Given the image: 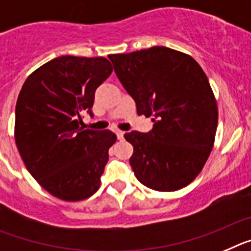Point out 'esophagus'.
<instances>
[{"instance_id": "1", "label": "esophagus", "mask_w": 251, "mask_h": 251, "mask_svg": "<svg viewBox=\"0 0 251 251\" xmlns=\"http://www.w3.org/2000/svg\"><path fill=\"white\" fill-rule=\"evenodd\" d=\"M124 134H125V132H124V131H121V130H117V131H116L117 139H119V140L124 139Z\"/></svg>"}]
</instances>
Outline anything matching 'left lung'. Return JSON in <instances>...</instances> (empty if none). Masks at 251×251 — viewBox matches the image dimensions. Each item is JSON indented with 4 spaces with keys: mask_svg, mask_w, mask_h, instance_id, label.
I'll use <instances>...</instances> for the list:
<instances>
[{
    "mask_svg": "<svg viewBox=\"0 0 251 251\" xmlns=\"http://www.w3.org/2000/svg\"><path fill=\"white\" fill-rule=\"evenodd\" d=\"M117 78L134 99L138 115L154 123L149 132H126L134 147L130 165L150 189L188 186L210 156L217 103L207 75L192 56L165 47L111 54Z\"/></svg>",
    "mask_w": 251,
    "mask_h": 251,
    "instance_id": "8db88e82",
    "label": "left lung"
}]
</instances>
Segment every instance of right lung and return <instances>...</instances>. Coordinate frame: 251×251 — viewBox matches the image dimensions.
<instances>
[{
  "mask_svg": "<svg viewBox=\"0 0 251 251\" xmlns=\"http://www.w3.org/2000/svg\"><path fill=\"white\" fill-rule=\"evenodd\" d=\"M111 73L102 56L63 55L32 72L20 91L16 147L36 182L63 201L86 200L100 188L116 135L79 124L84 111L93 116L96 89Z\"/></svg>",
  "mask_w": 251,
  "mask_h": 251,
  "instance_id": "add662e5",
  "label": "right lung"
}]
</instances>
